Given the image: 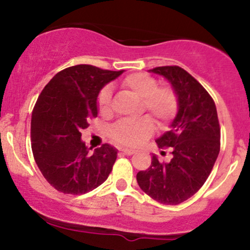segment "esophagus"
Masks as SVG:
<instances>
[{"instance_id": "1", "label": "esophagus", "mask_w": 250, "mask_h": 250, "mask_svg": "<svg viewBox=\"0 0 250 250\" xmlns=\"http://www.w3.org/2000/svg\"><path fill=\"white\" fill-rule=\"evenodd\" d=\"M121 151L125 155H133L134 153H135V150H133V149H128V148H123V149H121Z\"/></svg>"}]
</instances>
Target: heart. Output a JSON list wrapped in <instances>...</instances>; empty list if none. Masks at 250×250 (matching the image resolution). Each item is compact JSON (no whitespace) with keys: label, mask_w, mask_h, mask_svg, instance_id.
<instances>
[{"label":"heart","mask_w":250,"mask_h":250,"mask_svg":"<svg viewBox=\"0 0 250 250\" xmlns=\"http://www.w3.org/2000/svg\"><path fill=\"white\" fill-rule=\"evenodd\" d=\"M123 87L142 97L143 108H146L160 123L165 125L170 121L179 108L176 93L169 85H157L156 79L148 74H130L123 80ZM113 90L110 85L101 89L97 96V108L102 115L111 113ZM154 122L149 116L129 121L122 120L111 128L110 137L113 141L125 147H137L154 133Z\"/></svg>","instance_id":"1"}]
</instances>
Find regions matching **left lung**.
<instances>
[{"label": "left lung", "mask_w": 250, "mask_h": 250, "mask_svg": "<svg viewBox=\"0 0 250 250\" xmlns=\"http://www.w3.org/2000/svg\"><path fill=\"white\" fill-rule=\"evenodd\" d=\"M168 80L179 99L170 130L156 139L159 148H171L165 163L153 155L151 166L136 175L140 188L163 205L188 200L208 179L220 153V125L215 103L188 71L177 65L149 70Z\"/></svg>", "instance_id": "8db88e82"}]
</instances>
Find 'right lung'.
I'll return each mask as SVG.
<instances>
[{"label":"right lung","instance_id":"add662e5","mask_svg":"<svg viewBox=\"0 0 250 250\" xmlns=\"http://www.w3.org/2000/svg\"><path fill=\"white\" fill-rule=\"evenodd\" d=\"M122 73L90 64L65 68L37 99L31 115V149L37 167L56 190L84 194L108 179L117 150L104 143L90 153L81 130L97 116L101 89Z\"/></svg>","mask_w":250,"mask_h":250}]
</instances>
